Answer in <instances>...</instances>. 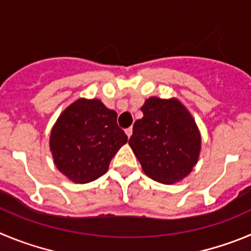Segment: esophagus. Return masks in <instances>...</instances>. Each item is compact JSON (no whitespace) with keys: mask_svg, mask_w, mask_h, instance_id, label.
I'll use <instances>...</instances> for the list:
<instances>
[{"mask_svg":"<svg viewBox=\"0 0 251 251\" xmlns=\"http://www.w3.org/2000/svg\"><path fill=\"white\" fill-rule=\"evenodd\" d=\"M125 132H126V135H127V137H128V139H130V137H131V135H132V128H131V127L126 128V130H125Z\"/></svg>","mask_w":251,"mask_h":251,"instance_id":"esophagus-1","label":"esophagus"}]
</instances>
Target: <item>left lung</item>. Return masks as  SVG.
I'll list each match as a JSON object with an SVG mask.
<instances>
[{
    "mask_svg": "<svg viewBox=\"0 0 251 251\" xmlns=\"http://www.w3.org/2000/svg\"><path fill=\"white\" fill-rule=\"evenodd\" d=\"M128 145L144 173L161 184L171 185L191 173L201 149L195 120L177 99L149 98L141 107Z\"/></svg>",
    "mask_w": 251,
    "mask_h": 251,
    "instance_id": "left-lung-1",
    "label": "left lung"
}]
</instances>
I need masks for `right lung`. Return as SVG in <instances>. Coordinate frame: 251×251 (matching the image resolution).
<instances>
[{"instance_id": "add662e5", "label": "right lung", "mask_w": 251, "mask_h": 251, "mask_svg": "<svg viewBox=\"0 0 251 251\" xmlns=\"http://www.w3.org/2000/svg\"><path fill=\"white\" fill-rule=\"evenodd\" d=\"M117 114L100 100L78 99L58 116L50 136V150L60 173L76 184L99 179L127 136Z\"/></svg>"}]
</instances>
